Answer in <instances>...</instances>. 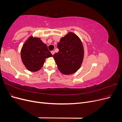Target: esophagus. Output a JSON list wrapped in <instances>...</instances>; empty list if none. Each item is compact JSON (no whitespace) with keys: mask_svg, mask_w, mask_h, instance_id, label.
<instances>
[{"mask_svg":"<svg viewBox=\"0 0 122 122\" xmlns=\"http://www.w3.org/2000/svg\"><path fill=\"white\" fill-rule=\"evenodd\" d=\"M51 54H52V55H53L54 54V51H51Z\"/></svg>","mask_w":122,"mask_h":122,"instance_id":"34e87169","label":"esophagus"}]
</instances>
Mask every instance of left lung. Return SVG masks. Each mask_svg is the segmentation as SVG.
Returning <instances> with one entry per match:
<instances>
[{
    "label": "left lung",
    "instance_id": "obj_1",
    "mask_svg": "<svg viewBox=\"0 0 122 122\" xmlns=\"http://www.w3.org/2000/svg\"><path fill=\"white\" fill-rule=\"evenodd\" d=\"M59 51L53 55L58 69L64 74L69 75L78 70L82 62L83 48L76 35L70 32L61 38L57 44Z\"/></svg>",
    "mask_w": 122,
    "mask_h": 122
}]
</instances>
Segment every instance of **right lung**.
<instances>
[{"mask_svg": "<svg viewBox=\"0 0 122 122\" xmlns=\"http://www.w3.org/2000/svg\"><path fill=\"white\" fill-rule=\"evenodd\" d=\"M23 63L29 71L35 72L43 67L46 58L52 56L48 47L39 38H29L21 51Z\"/></svg>", "mask_w": 122, "mask_h": 122, "instance_id": "add662e5", "label": "right lung"}]
</instances>
